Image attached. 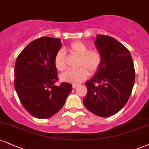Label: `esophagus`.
Listing matches in <instances>:
<instances>
[{"instance_id": "34e87169", "label": "esophagus", "mask_w": 149, "mask_h": 149, "mask_svg": "<svg viewBox=\"0 0 149 149\" xmlns=\"http://www.w3.org/2000/svg\"><path fill=\"white\" fill-rule=\"evenodd\" d=\"M78 86V84H73L72 85V87L73 88H76V87H77Z\"/></svg>"}]
</instances>
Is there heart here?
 Wrapping results in <instances>:
<instances>
[{
  "label": "heart",
  "instance_id": "1",
  "mask_svg": "<svg viewBox=\"0 0 149 149\" xmlns=\"http://www.w3.org/2000/svg\"><path fill=\"white\" fill-rule=\"evenodd\" d=\"M68 49L79 57L76 69H69L61 75L62 81L78 84L86 80L91 75L98 71L103 63V55L96 49L89 50V47L81 41H76L70 44ZM55 67L59 71H64L67 67L66 54L63 50L57 51L54 59Z\"/></svg>",
  "mask_w": 149,
  "mask_h": 149
}]
</instances>
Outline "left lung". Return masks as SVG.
Wrapping results in <instances>:
<instances>
[{"instance_id": "left-lung-1", "label": "left lung", "mask_w": 149, "mask_h": 149, "mask_svg": "<svg viewBox=\"0 0 149 149\" xmlns=\"http://www.w3.org/2000/svg\"><path fill=\"white\" fill-rule=\"evenodd\" d=\"M95 44L103 55L96 74L86 82V108L93 114L108 117L124 107L133 88L135 71L126 47L110 36L98 35Z\"/></svg>"}]
</instances>
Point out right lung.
I'll list each match as a JSON object with an SVG mask.
<instances>
[{
    "mask_svg": "<svg viewBox=\"0 0 149 149\" xmlns=\"http://www.w3.org/2000/svg\"><path fill=\"white\" fill-rule=\"evenodd\" d=\"M62 44L60 39L43 37L30 42L18 55L14 67V87L29 113L47 119L63 107L72 85L58 81L54 59Z\"/></svg>",
    "mask_w": 149,
    "mask_h": 149,
    "instance_id": "add662e5",
    "label": "right lung"
}]
</instances>
